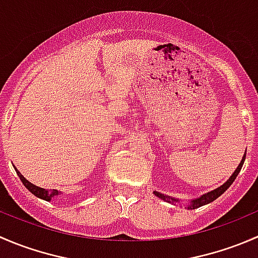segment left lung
Wrapping results in <instances>:
<instances>
[{
  "instance_id": "left-lung-1",
  "label": "left lung",
  "mask_w": 258,
  "mask_h": 258,
  "mask_svg": "<svg viewBox=\"0 0 258 258\" xmlns=\"http://www.w3.org/2000/svg\"><path fill=\"white\" fill-rule=\"evenodd\" d=\"M244 158H246V155H243V157H242L241 163H240V165H238V167L236 168L235 172L232 173V176H231V177L227 179V182H226V183H223L222 186H220V187H218V188H216V189H213V191L209 192V194L204 195V196H201V197H200V199L194 200V201H192V202H189V204H191V205H189V206H188V209L195 210V209H197V207L204 206V205L210 204V202L215 201L216 199H218V197H220L221 195H222L223 192H225L226 189H227L228 187H230L231 184L233 183V181H235L236 177H237V175H238V173H240V171H241V168H242V165H243V162H244ZM155 195H156V196H157V197H160V199L165 200V201H167V202H175V201H177V200L170 199V197L165 196V195L160 194V192H155Z\"/></svg>"
}]
</instances>
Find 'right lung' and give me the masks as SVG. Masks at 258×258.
I'll return each mask as SVG.
<instances>
[{
	"mask_svg": "<svg viewBox=\"0 0 258 258\" xmlns=\"http://www.w3.org/2000/svg\"><path fill=\"white\" fill-rule=\"evenodd\" d=\"M15 170H16V168H15ZM16 172H17L18 177H20L21 181H22V183L25 184L26 188H27L30 192H32L35 196L40 197V199H42V200H46V201H49L52 197L56 196V195H58V191H57V189H51V191H48V189H43V188H41V187L35 186V184H32L31 182H28L27 179L23 177V176L18 172V170H16Z\"/></svg>",
	"mask_w": 258,
	"mask_h": 258,
	"instance_id": "right-lung-1",
	"label": "right lung"
}]
</instances>
